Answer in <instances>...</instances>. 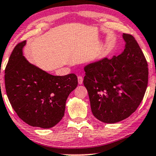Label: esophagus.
<instances>
[{
	"label": "esophagus",
	"mask_w": 156,
	"mask_h": 156,
	"mask_svg": "<svg viewBox=\"0 0 156 156\" xmlns=\"http://www.w3.org/2000/svg\"><path fill=\"white\" fill-rule=\"evenodd\" d=\"M78 83L80 85H81L83 83V77L81 76H79L78 77Z\"/></svg>",
	"instance_id": "obj_1"
}]
</instances>
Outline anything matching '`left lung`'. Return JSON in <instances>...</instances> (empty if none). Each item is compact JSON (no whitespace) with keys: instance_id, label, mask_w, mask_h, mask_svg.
I'll list each match as a JSON object with an SVG mask.
<instances>
[{"instance_id":"left-lung-1","label":"left lung","mask_w":156,"mask_h":156,"mask_svg":"<svg viewBox=\"0 0 156 156\" xmlns=\"http://www.w3.org/2000/svg\"><path fill=\"white\" fill-rule=\"evenodd\" d=\"M124 51L111 59L105 58L84 68L83 84L91 111L98 120L115 123L133 113L146 93L148 63L132 35L123 33Z\"/></svg>"}]
</instances>
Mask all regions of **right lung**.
Masks as SVG:
<instances>
[{
	"label": "right lung",
	"instance_id": "right-lung-1",
	"mask_svg": "<svg viewBox=\"0 0 156 156\" xmlns=\"http://www.w3.org/2000/svg\"><path fill=\"white\" fill-rule=\"evenodd\" d=\"M24 41L16 45L5 69V86L11 106L33 127L50 128L63 118L68 95L78 86L74 73L55 76L30 64L23 55Z\"/></svg>",
	"mask_w": 156,
	"mask_h": 156
}]
</instances>
